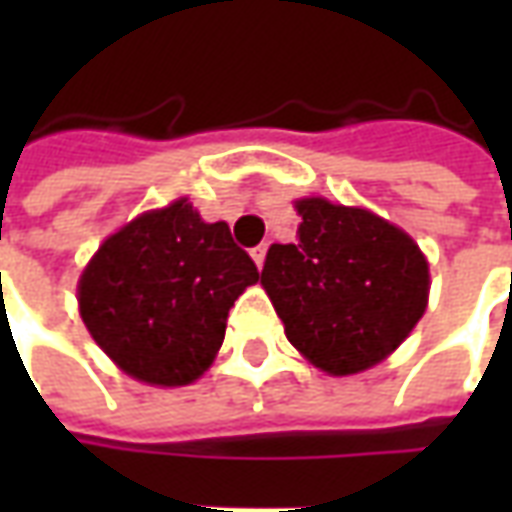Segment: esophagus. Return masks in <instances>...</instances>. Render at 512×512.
I'll return each instance as SVG.
<instances>
[{"label": "esophagus", "mask_w": 512, "mask_h": 512, "mask_svg": "<svg viewBox=\"0 0 512 512\" xmlns=\"http://www.w3.org/2000/svg\"><path fill=\"white\" fill-rule=\"evenodd\" d=\"M266 252H268V244H260L252 249V260L257 263V268H263V263H266Z\"/></svg>", "instance_id": "obj_1"}]
</instances>
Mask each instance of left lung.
<instances>
[{
  "label": "left lung",
  "instance_id": "left-lung-1",
  "mask_svg": "<svg viewBox=\"0 0 512 512\" xmlns=\"http://www.w3.org/2000/svg\"><path fill=\"white\" fill-rule=\"evenodd\" d=\"M296 244H271L260 285L304 359L329 376L384 362L428 307V260L414 238L365 208L296 200Z\"/></svg>",
  "mask_w": 512,
  "mask_h": 512
}]
</instances>
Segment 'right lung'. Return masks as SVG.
Returning a JSON list of instances; mask_svg holds the SVG:
<instances>
[{"label":"right lung","instance_id":"right-lung-1","mask_svg":"<svg viewBox=\"0 0 512 512\" xmlns=\"http://www.w3.org/2000/svg\"><path fill=\"white\" fill-rule=\"evenodd\" d=\"M260 274L224 222L180 197L98 246L79 279V312L112 362L136 381L186 386L211 367L235 299Z\"/></svg>","mask_w":512,"mask_h":512}]
</instances>
